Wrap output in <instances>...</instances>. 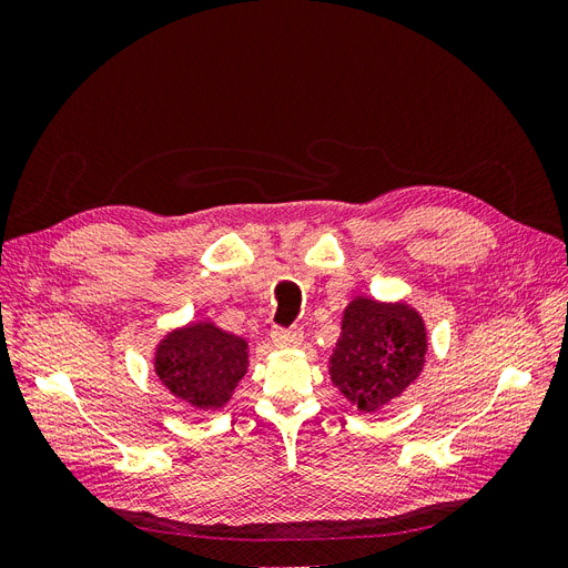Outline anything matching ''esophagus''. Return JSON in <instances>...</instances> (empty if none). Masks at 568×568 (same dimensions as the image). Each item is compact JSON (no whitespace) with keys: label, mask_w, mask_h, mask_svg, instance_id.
Masks as SVG:
<instances>
[{"label":"esophagus","mask_w":568,"mask_h":568,"mask_svg":"<svg viewBox=\"0 0 568 568\" xmlns=\"http://www.w3.org/2000/svg\"><path fill=\"white\" fill-rule=\"evenodd\" d=\"M270 336H272L274 346H280V348H296L303 341V332L296 329V326L294 329H282V326H274Z\"/></svg>","instance_id":"1"}]
</instances>
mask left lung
Listing matches in <instances>:
<instances>
[{
	"mask_svg": "<svg viewBox=\"0 0 568 568\" xmlns=\"http://www.w3.org/2000/svg\"><path fill=\"white\" fill-rule=\"evenodd\" d=\"M426 351L424 317L415 307L355 296L329 357L332 384L365 415L379 412L417 382Z\"/></svg>",
	"mask_w": 568,
	"mask_h": 568,
	"instance_id": "obj_1",
	"label": "left lung"
}]
</instances>
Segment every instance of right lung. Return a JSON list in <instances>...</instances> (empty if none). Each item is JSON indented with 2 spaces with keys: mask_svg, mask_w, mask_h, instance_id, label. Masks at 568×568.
<instances>
[{
  "mask_svg": "<svg viewBox=\"0 0 568 568\" xmlns=\"http://www.w3.org/2000/svg\"><path fill=\"white\" fill-rule=\"evenodd\" d=\"M161 384L194 409H220L248 369V341L211 320L168 332L153 353Z\"/></svg>",
  "mask_w": 568,
  "mask_h": 568,
  "instance_id": "obj_1",
  "label": "right lung"
}]
</instances>
